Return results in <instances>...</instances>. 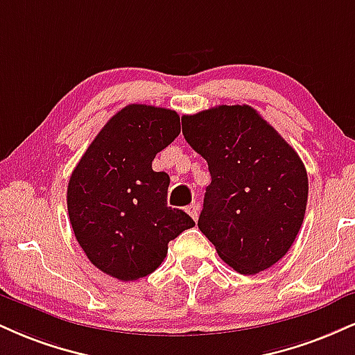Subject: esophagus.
I'll return each instance as SVG.
<instances>
[{"mask_svg":"<svg viewBox=\"0 0 355 355\" xmlns=\"http://www.w3.org/2000/svg\"><path fill=\"white\" fill-rule=\"evenodd\" d=\"M187 213L191 216L196 221V218H198V203H191L187 207Z\"/></svg>","mask_w":355,"mask_h":355,"instance_id":"esophagus-1","label":"esophagus"}]
</instances>
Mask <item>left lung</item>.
Returning a JSON list of instances; mask_svg holds the SVG:
<instances>
[{
    "label": "left lung",
    "instance_id": "obj_1",
    "mask_svg": "<svg viewBox=\"0 0 355 355\" xmlns=\"http://www.w3.org/2000/svg\"><path fill=\"white\" fill-rule=\"evenodd\" d=\"M182 132L211 175L200 232L234 271L271 268L304 220L309 185L300 155L250 105L183 115Z\"/></svg>",
    "mask_w": 355,
    "mask_h": 355
}]
</instances>
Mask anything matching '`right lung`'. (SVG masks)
Returning a JSON list of instances; mask_svg holds the SVG:
<instances>
[{"label": "right lung", "instance_id": "1", "mask_svg": "<svg viewBox=\"0 0 355 355\" xmlns=\"http://www.w3.org/2000/svg\"><path fill=\"white\" fill-rule=\"evenodd\" d=\"M180 134L175 110L130 104L102 127L67 185L76 240L94 266L121 281L150 275L168 241L195 226L166 207L170 178L152 160Z\"/></svg>", "mask_w": 355, "mask_h": 355}]
</instances>
